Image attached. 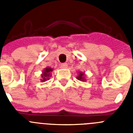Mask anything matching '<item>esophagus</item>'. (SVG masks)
<instances>
[{"instance_id": "34e87169", "label": "esophagus", "mask_w": 133, "mask_h": 133, "mask_svg": "<svg viewBox=\"0 0 133 133\" xmlns=\"http://www.w3.org/2000/svg\"><path fill=\"white\" fill-rule=\"evenodd\" d=\"M61 67L63 69H66L67 67V63H62L61 64Z\"/></svg>"}]
</instances>
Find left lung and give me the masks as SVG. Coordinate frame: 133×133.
Wrapping results in <instances>:
<instances>
[{"label":"left lung","instance_id":"8db88e82","mask_svg":"<svg viewBox=\"0 0 133 133\" xmlns=\"http://www.w3.org/2000/svg\"><path fill=\"white\" fill-rule=\"evenodd\" d=\"M77 78L78 81H82V82H84V81H87L85 77V73L83 72H81V71L78 72V76L77 77Z\"/></svg>","mask_w":133,"mask_h":133}]
</instances>
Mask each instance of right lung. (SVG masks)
<instances>
[{"label":"right lung","instance_id":"obj_1","mask_svg":"<svg viewBox=\"0 0 133 133\" xmlns=\"http://www.w3.org/2000/svg\"><path fill=\"white\" fill-rule=\"evenodd\" d=\"M53 69L50 67H46L44 70H43L42 74H41V81L42 82H45L46 81H48L51 76H52V71Z\"/></svg>","mask_w":133,"mask_h":133}]
</instances>
